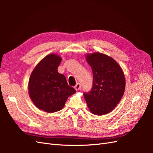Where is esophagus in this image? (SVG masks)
<instances>
[{
    "label": "esophagus",
    "instance_id": "esophagus-1",
    "mask_svg": "<svg viewBox=\"0 0 153 153\" xmlns=\"http://www.w3.org/2000/svg\"><path fill=\"white\" fill-rule=\"evenodd\" d=\"M80 87H81V85L79 84V83H78V84H76V85L75 86V89L76 91H78L80 90Z\"/></svg>",
    "mask_w": 153,
    "mask_h": 153
}]
</instances>
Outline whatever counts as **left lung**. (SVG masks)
I'll use <instances>...</instances> for the list:
<instances>
[{
  "instance_id": "obj_1",
  "label": "left lung",
  "mask_w": 153,
  "mask_h": 153,
  "mask_svg": "<svg viewBox=\"0 0 153 153\" xmlns=\"http://www.w3.org/2000/svg\"><path fill=\"white\" fill-rule=\"evenodd\" d=\"M86 61L93 74L92 90L84 94L90 112L103 115L115 108L124 94L126 80L121 67L107 55L87 53Z\"/></svg>"
}]
</instances>
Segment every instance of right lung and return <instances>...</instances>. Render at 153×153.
I'll return each instance as SVG.
<instances>
[{"label":"right lung","instance_id":"add662e5","mask_svg":"<svg viewBox=\"0 0 153 153\" xmlns=\"http://www.w3.org/2000/svg\"><path fill=\"white\" fill-rule=\"evenodd\" d=\"M61 61L55 53L47 55L37 64L29 80L30 98L39 109L48 113L61 110L68 97L76 92L65 76L57 71Z\"/></svg>","mask_w":153,"mask_h":153}]
</instances>
